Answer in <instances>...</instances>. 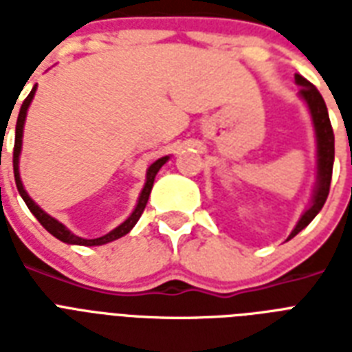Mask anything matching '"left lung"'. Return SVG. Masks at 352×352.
<instances>
[{
    "instance_id": "left-lung-1",
    "label": "left lung",
    "mask_w": 352,
    "mask_h": 352,
    "mask_svg": "<svg viewBox=\"0 0 352 352\" xmlns=\"http://www.w3.org/2000/svg\"><path fill=\"white\" fill-rule=\"evenodd\" d=\"M294 80L296 85L300 87L298 96L305 102L307 109L311 113L312 127H314V138H316V182H314V190H312L311 203H309L305 212L301 214L300 221L296 223L294 230L290 232L289 239H292L305 226H309V223L323 208V204L327 201L329 188H331L334 164V133L331 120H329L325 100L320 95V91L309 80L303 78L301 74H294Z\"/></svg>"
}]
</instances>
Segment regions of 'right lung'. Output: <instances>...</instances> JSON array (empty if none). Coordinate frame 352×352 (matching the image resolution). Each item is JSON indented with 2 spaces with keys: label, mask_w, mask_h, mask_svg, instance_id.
I'll return each instance as SVG.
<instances>
[{
  "label": "right lung",
  "mask_w": 352,
  "mask_h": 352,
  "mask_svg": "<svg viewBox=\"0 0 352 352\" xmlns=\"http://www.w3.org/2000/svg\"><path fill=\"white\" fill-rule=\"evenodd\" d=\"M36 89H38V85L32 87V91L29 93V96L25 98L23 104H21V109H19V115H18V122H16V140H14V157H12V164H14V179H16V188H18L19 195L21 199L25 201V204L29 206V210L32 212L36 219L40 221V225L45 228L49 234H52L56 239L63 241V243H67V245H80V246H100V245H106V243H111L115 239H120L124 237L126 234L133 230V226L137 225V221L140 219V215H142L144 208H146V204H148V199H149V193H151V188H153V182H155V177L159 173V170L162 166L170 160V155H166V157H160L153 162V164L149 166L148 171H146V182H144V188L140 195H138V201L135 204V208L133 212L129 214L124 223L111 230L109 234L102 235V237H96V239H85V237H80V235L73 234V232L69 230L67 226L60 223L58 219H54L52 215H49L45 210L40 208V204H36L32 201L27 190H25L23 182H21V177H19V155H21V146H23V126H25V118H27V111H29L30 107V102L34 98L36 95Z\"/></svg>",
  "instance_id": "obj_1"
}]
</instances>
